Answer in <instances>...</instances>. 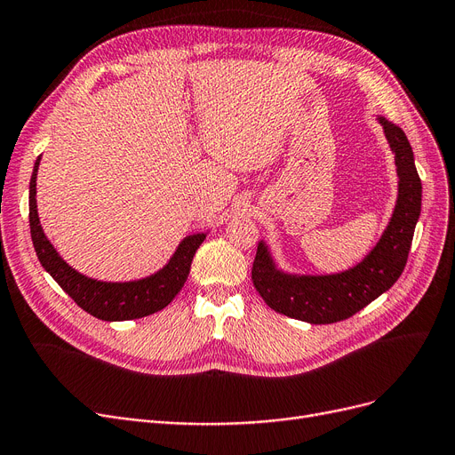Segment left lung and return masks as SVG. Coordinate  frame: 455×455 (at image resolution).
<instances>
[{
    "instance_id": "1",
    "label": "left lung",
    "mask_w": 455,
    "mask_h": 455,
    "mask_svg": "<svg viewBox=\"0 0 455 455\" xmlns=\"http://www.w3.org/2000/svg\"><path fill=\"white\" fill-rule=\"evenodd\" d=\"M377 121L383 126L397 173V197L385 231L362 261L332 275L287 272L261 239L251 280L275 312L310 324L338 323L366 307L402 276L422 211V180L405 132L387 117L377 116Z\"/></svg>"
}]
</instances>
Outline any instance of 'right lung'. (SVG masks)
Instances as JSON below:
<instances>
[{
  "mask_svg": "<svg viewBox=\"0 0 455 455\" xmlns=\"http://www.w3.org/2000/svg\"><path fill=\"white\" fill-rule=\"evenodd\" d=\"M41 156L35 160L29 180V228L31 241L37 258L48 275L60 283L65 293L82 310L102 321H131L151 315L166 307L183 289L196 250L202 246L207 233H192L179 243L170 261L140 280L131 282H104L89 278L72 268L53 248L41 226L37 211V173Z\"/></svg>",
  "mask_w": 455,
  "mask_h": 455,
  "instance_id": "obj_1",
  "label": "right lung"
}]
</instances>
